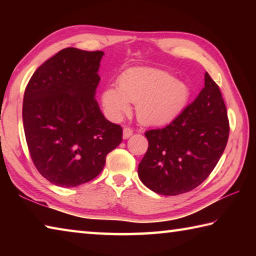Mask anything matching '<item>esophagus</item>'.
<instances>
[{
  "mask_svg": "<svg viewBox=\"0 0 256 256\" xmlns=\"http://www.w3.org/2000/svg\"><path fill=\"white\" fill-rule=\"evenodd\" d=\"M133 134V131L128 128H123V138H128Z\"/></svg>",
  "mask_w": 256,
  "mask_h": 256,
  "instance_id": "esophagus-1",
  "label": "esophagus"
}]
</instances>
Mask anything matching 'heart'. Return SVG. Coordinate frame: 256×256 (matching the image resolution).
I'll return each instance as SVG.
<instances>
[{"instance_id":"obj_1","label":"heart","mask_w":256,"mask_h":256,"mask_svg":"<svg viewBox=\"0 0 256 256\" xmlns=\"http://www.w3.org/2000/svg\"><path fill=\"white\" fill-rule=\"evenodd\" d=\"M118 88L106 86L102 105L108 118L120 120L136 104L138 122L148 126L172 123L183 112L190 99V88L172 73L154 68H136L118 78Z\"/></svg>"}]
</instances>
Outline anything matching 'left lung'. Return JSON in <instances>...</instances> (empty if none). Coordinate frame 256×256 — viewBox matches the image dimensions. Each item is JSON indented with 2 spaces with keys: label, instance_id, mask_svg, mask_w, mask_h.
I'll return each mask as SVG.
<instances>
[{
  "label": "left lung",
  "instance_id": "left-lung-1",
  "mask_svg": "<svg viewBox=\"0 0 256 256\" xmlns=\"http://www.w3.org/2000/svg\"><path fill=\"white\" fill-rule=\"evenodd\" d=\"M149 146L138 175L162 196L196 188L214 170L226 148L229 122L219 86L204 74V88L176 120L144 133Z\"/></svg>",
  "mask_w": 256,
  "mask_h": 256
}]
</instances>
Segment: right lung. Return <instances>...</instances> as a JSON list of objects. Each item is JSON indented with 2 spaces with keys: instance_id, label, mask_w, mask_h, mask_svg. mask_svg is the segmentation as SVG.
<instances>
[{
  "instance_id": "1",
  "label": "right lung",
  "mask_w": 256,
  "mask_h": 256,
  "mask_svg": "<svg viewBox=\"0 0 256 256\" xmlns=\"http://www.w3.org/2000/svg\"><path fill=\"white\" fill-rule=\"evenodd\" d=\"M104 52L60 50L26 88L22 120L34 166L52 184L74 188L100 174L122 142V128L105 118L96 89Z\"/></svg>"
}]
</instances>
